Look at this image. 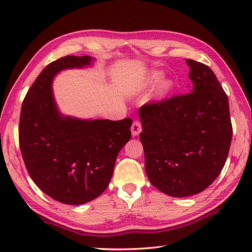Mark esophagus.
I'll return each instance as SVG.
<instances>
[{
  "label": "esophagus",
  "instance_id": "1",
  "mask_svg": "<svg viewBox=\"0 0 252 252\" xmlns=\"http://www.w3.org/2000/svg\"><path fill=\"white\" fill-rule=\"evenodd\" d=\"M131 132H132V135L133 136H137L140 133L142 132V125L140 121L135 120L134 122L132 123V126H131Z\"/></svg>",
  "mask_w": 252,
  "mask_h": 252
}]
</instances>
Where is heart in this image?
Masks as SVG:
<instances>
[{
    "mask_svg": "<svg viewBox=\"0 0 252 252\" xmlns=\"http://www.w3.org/2000/svg\"><path fill=\"white\" fill-rule=\"evenodd\" d=\"M162 72L158 70L148 71L138 80L136 83V91H145L156 86L155 89V99L162 100L172 92L174 89V81L172 79H162Z\"/></svg>",
    "mask_w": 252,
    "mask_h": 252,
    "instance_id": "b5f03b06",
    "label": "heart"
}]
</instances>
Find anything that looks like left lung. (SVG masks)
Here are the masks:
<instances>
[{
  "instance_id": "1",
  "label": "left lung",
  "mask_w": 252,
  "mask_h": 252,
  "mask_svg": "<svg viewBox=\"0 0 252 252\" xmlns=\"http://www.w3.org/2000/svg\"><path fill=\"white\" fill-rule=\"evenodd\" d=\"M189 93L149 103L138 111L145 170L165 195L205 190L226 161L232 142L227 95L210 68L191 60Z\"/></svg>"
}]
</instances>
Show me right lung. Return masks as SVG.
<instances>
[{"label":"right lung","mask_w":252,"mask_h":252,"mask_svg":"<svg viewBox=\"0 0 252 252\" xmlns=\"http://www.w3.org/2000/svg\"><path fill=\"white\" fill-rule=\"evenodd\" d=\"M91 56H65L46 66L27 93L19 145L39 189L66 205L97 198L109 185L118 154L131 138L132 120L78 119L60 111L53 80L66 69L91 66Z\"/></svg>","instance_id":"right-lung-1"}]
</instances>
